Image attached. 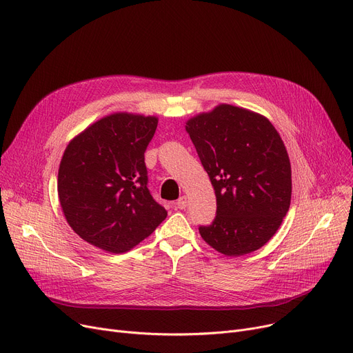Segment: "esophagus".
<instances>
[{"instance_id": "obj_1", "label": "esophagus", "mask_w": 353, "mask_h": 353, "mask_svg": "<svg viewBox=\"0 0 353 353\" xmlns=\"http://www.w3.org/2000/svg\"><path fill=\"white\" fill-rule=\"evenodd\" d=\"M176 205H177V208H180V210L185 208V207H187V197H185V196H181V197L177 200Z\"/></svg>"}]
</instances>
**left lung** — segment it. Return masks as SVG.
Segmentation results:
<instances>
[{
  "label": "left lung",
  "instance_id": "1",
  "mask_svg": "<svg viewBox=\"0 0 353 353\" xmlns=\"http://www.w3.org/2000/svg\"><path fill=\"white\" fill-rule=\"evenodd\" d=\"M185 130L217 199V216L200 236L227 256L261 248L291 204V163L279 133L265 116L227 103L192 117Z\"/></svg>",
  "mask_w": 353,
  "mask_h": 353
}]
</instances>
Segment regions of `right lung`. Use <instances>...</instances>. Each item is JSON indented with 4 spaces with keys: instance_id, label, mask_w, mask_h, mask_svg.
Here are the masks:
<instances>
[{
    "instance_id": "right-lung-1",
    "label": "right lung",
    "mask_w": 353,
    "mask_h": 353,
    "mask_svg": "<svg viewBox=\"0 0 353 353\" xmlns=\"http://www.w3.org/2000/svg\"><path fill=\"white\" fill-rule=\"evenodd\" d=\"M156 116L113 113L66 146L58 170L63 216L86 243L108 252L132 250L168 217L148 189L145 152Z\"/></svg>"
}]
</instances>
